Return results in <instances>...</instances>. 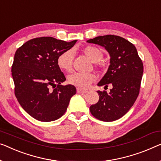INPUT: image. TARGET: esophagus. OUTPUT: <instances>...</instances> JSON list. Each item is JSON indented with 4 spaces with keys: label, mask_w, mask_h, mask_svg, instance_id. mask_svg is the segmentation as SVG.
Returning a JSON list of instances; mask_svg holds the SVG:
<instances>
[{
    "label": "esophagus",
    "mask_w": 161,
    "mask_h": 161,
    "mask_svg": "<svg viewBox=\"0 0 161 161\" xmlns=\"http://www.w3.org/2000/svg\"><path fill=\"white\" fill-rule=\"evenodd\" d=\"M76 91H77L78 93H81V94H84V93L87 92V90H82V89H81V88H77L76 89Z\"/></svg>",
    "instance_id": "34e87169"
}]
</instances>
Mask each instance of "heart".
I'll use <instances>...</instances> for the list:
<instances>
[{
  "instance_id": "obj_1",
  "label": "heart",
  "mask_w": 161,
  "mask_h": 161,
  "mask_svg": "<svg viewBox=\"0 0 161 161\" xmlns=\"http://www.w3.org/2000/svg\"><path fill=\"white\" fill-rule=\"evenodd\" d=\"M84 54L93 63L99 62L102 59L103 52L95 46H87L83 49ZM74 52L72 50L61 53L57 58V64L61 70L70 71L72 69ZM96 80V76L93 74L74 73L68 76V81L71 85L81 88H87L90 84Z\"/></svg>"
}]
</instances>
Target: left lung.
Wrapping results in <instances>:
<instances>
[{
    "label": "left lung",
    "mask_w": 161,
    "mask_h": 161,
    "mask_svg": "<svg viewBox=\"0 0 161 161\" xmlns=\"http://www.w3.org/2000/svg\"><path fill=\"white\" fill-rule=\"evenodd\" d=\"M87 42L104 47L108 52L110 66L97 85L113 86L109 93L97 91L99 100L91 105L90 111L100 121H116L129 111L138 97L143 74L142 61L132 43L119 36H98Z\"/></svg>",
    "instance_id": "8db88e82"
}]
</instances>
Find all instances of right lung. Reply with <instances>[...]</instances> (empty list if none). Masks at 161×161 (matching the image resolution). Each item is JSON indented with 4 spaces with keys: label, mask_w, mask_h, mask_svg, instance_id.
Segmentation results:
<instances>
[{
    "label": "right lung",
    "mask_w": 161,
    "mask_h": 161,
    "mask_svg": "<svg viewBox=\"0 0 161 161\" xmlns=\"http://www.w3.org/2000/svg\"><path fill=\"white\" fill-rule=\"evenodd\" d=\"M76 41L37 37L16 50L11 67L14 93L23 109L38 121L58 119L65 114L71 97L76 94L74 85H61L66 77L58 66L57 58Z\"/></svg>",
    "instance_id": "right-lung-1"
}]
</instances>
